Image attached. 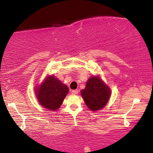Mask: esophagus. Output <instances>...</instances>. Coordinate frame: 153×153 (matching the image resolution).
<instances>
[{
    "instance_id": "34e87169",
    "label": "esophagus",
    "mask_w": 153,
    "mask_h": 153,
    "mask_svg": "<svg viewBox=\"0 0 153 153\" xmlns=\"http://www.w3.org/2000/svg\"><path fill=\"white\" fill-rule=\"evenodd\" d=\"M77 93H78V91H77V90H73L72 91V95H76Z\"/></svg>"
}]
</instances>
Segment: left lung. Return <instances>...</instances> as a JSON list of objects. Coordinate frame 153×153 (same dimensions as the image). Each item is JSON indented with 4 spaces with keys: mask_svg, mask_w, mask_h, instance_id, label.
Masks as SVG:
<instances>
[{
    "mask_svg": "<svg viewBox=\"0 0 153 153\" xmlns=\"http://www.w3.org/2000/svg\"><path fill=\"white\" fill-rule=\"evenodd\" d=\"M81 95L88 107L93 111L103 108L110 99V88L99 76H92L86 82Z\"/></svg>",
    "mask_w": 153,
    "mask_h": 153,
    "instance_id": "obj_1",
    "label": "left lung"
}]
</instances>
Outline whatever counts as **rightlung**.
I'll return each mask as SVG.
<instances>
[{
  "label": "right lung",
  "instance_id": "obj_1",
  "mask_svg": "<svg viewBox=\"0 0 153 153\" xmlns=\"http://www.w3.org/2000/svg\"><path fill=\"white\" fill-rule=\"evenodd\" d=\"M35 95L44 108L56 111L62 105L69 88L54 76L49 75L41 84L35 87Z\"/></svg>",
  "mask_w": 153,
  "mask_h": 153
}]
</instances>
